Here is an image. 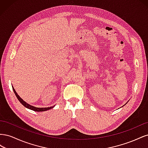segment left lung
Segmentation results:
<instances>
[{
  "label": "left lung",
  "mask_w": 148,
  "mask_h": 148,
  "mask_svg": "<svg viewBox=\"0 0 148 148\" xmlns=\"http://www.w3.org/2000/svg\"><path fill=\"white\" fill-rule=\"evenodd\" d=\"M127 103H126V104H127ZM125 105H123V106H125ZM123 106H122V107H123Z\"/></svg>",
  "instance_id": "1"
}]
</instances>
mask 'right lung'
Segmentation results:
<instances>
[{"label":"right lung","mask_w":148,"mask_h":148,"mask_svg":"<svg viewBox=\"0 0 148 148\" xmlns=\"http://www.w3.org/2000/svg\"><path fill=\"white\" fill-rule=\"evenodd\" d=\"M12 88H13V91H14L15 95H16V96L17 97V99H18V101L21 103V104H23V106H24L25 107H26V108H28L29 109L33 110L34 111H36V112H43V111H46V110H49V109H51L53 108V107H54V106H51V107H36L34 106H31V105L28 104L27 102H26L25 101H24L18 95L17 92L15 90V89H14V88L13 87V86H12Z\"/></svg>","instance_id":"right-lung-1"}]
</instances>
